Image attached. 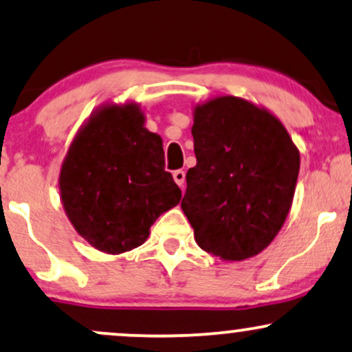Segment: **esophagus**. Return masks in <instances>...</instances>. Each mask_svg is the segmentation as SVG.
<instances>
[{"mask_svg": "<svg viewBox=\"0 0 352 352\" xmlns=\"http://www.w3.org/2000/svg\"><path fill=\"white\" fill-rule=\"evenodd\" d=\"M173 180H175V184L179 185V187L184 190V185H185V172L184 170H175L173 172Z\"/></svg>", "mask_w": 352, "mask_h": 352, "instance_id": "obj_1", "label": "esophagus"}]
</instances>
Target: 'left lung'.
<instances>
[{"label":"left lung","instance_id":"8db88e82","mask_svg":"<svg viewBox=\"0 0 352 352\" xmlns=\"http://www.w3.org/2000/svg\"><path fill=\"white\" fill-rule=\"evenodd\" d=\"M197 165L182 210L203 251L244 261L272 243L289 214L300 154L282 122L236 96L195 108Z\"/></svg>","mask_w":352,"mask_h":352}]
</instances>
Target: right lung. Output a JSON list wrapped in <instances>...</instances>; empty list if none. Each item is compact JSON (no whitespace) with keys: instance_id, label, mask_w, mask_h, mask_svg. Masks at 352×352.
Masks as SVG:
<instances>
[{"instance_id":"obj_1","label":"right lung","mask_w":352,"mask_h":352,"mask_svg":"<svg viewBox=\"0 0 352 352\" xmlns=\"http://www.w3.org/2000/svg\"><path fill=\"white\" fill-rule=\"evenodd\" d=\"M58 185L78 234L108 254L141 245L155 219L182 198L165 172L162 139L144 128L133 103L93 114L72 142Z\"/></svg>"}]
</instances>
